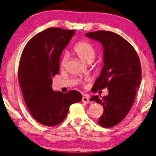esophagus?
Here are the masks:
<instances>
[{
    "label": "esophagus",
    "mask_w": 156,
    "mask_h": 156,
    "mask_svg": "<svg viewBox=\"0 0 156 156\" xmlns=\"http://www.w3.org/2000/svg\"><path fill=\"white\" fill-rule=\"evenodd\" d=\"M82 101H83V102H84V103L88 104L89 102V99L88 97L83 96V99H82Z\"/></svg>",
    "instance_id": "obj_1"
}]
</instances>
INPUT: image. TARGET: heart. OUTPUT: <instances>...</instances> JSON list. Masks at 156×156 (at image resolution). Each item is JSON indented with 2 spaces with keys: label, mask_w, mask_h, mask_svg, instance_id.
<instances>
[{
  "label": "heart",
  "mask_w": 156,
  "mask_h": 156,
  "mask_svg": "<svg viewBox=\"0 0 156 156\" xmlns=\"http://www.w3.org/2000/svg\"><path fill=\"white\" fill-rule=\"evenodd\" d=\"M73 54H76L82 61L85 63H91L94 60L96 51L94 47L91 44L85 41H80L76 43L72 49ZM67 60V55L65 54L62 57L61 65L64 67Z\"/></svg>",
  "instance_id": "1"
}]
</instances>
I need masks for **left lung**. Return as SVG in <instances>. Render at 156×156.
<instances>
[{"mask_svg":"<svg viewBox=\"0 0 156 156\" xmlns=\"http://www.w3.org/2000/svg\"><path fill=\"white\" fill-rule=\"evenodd\" d=\"M86 36L100 42L104 47V67L91 91L107 88L109 94L94 100L104 108L98 124L109 128L120 123L130 111L140 84V61L133 47L118 34L107 31L87 33Z\"/></svg>","mask_w":156,"mask_h":156,"instance_id":"obj_1","label":"left lung"}]
</instances>
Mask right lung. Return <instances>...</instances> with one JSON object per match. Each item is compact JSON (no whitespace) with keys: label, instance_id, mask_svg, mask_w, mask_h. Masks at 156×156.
Wrapping results in <instances>:
<instances>
[{"label":"right lung","instance_id":"add662e5","mask_svg":"<svg viewBox=\"0 0 156 156\" xmlns=\"http://www.w3.org/2000/svg\"><path fill=\"white\" fill-rule=\"evenodd\" d=\"M76 31L51 27L31 38L21 55L18 81L32 117L47 126L65 119L70 105L81 101L80 92L54 91L51 78L59 73L60 57Z\"/></svg>","mask_w":156,"mask_h":156}]
</instances>
